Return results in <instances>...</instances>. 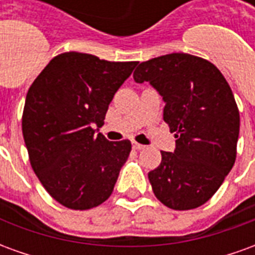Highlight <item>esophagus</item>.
<instances>
[{
    "instance_id": "obj_1",
    "label": "esophagus",
    "mask_w": 255,
    "mask_h": 255,
    "mask_svg": "<svg viewBox=\"0 0 255 255\" xmlns=\"http://www.w3.org/2000/svg\"><path fill=\"white\" fill-rule=\"evenodd\" d=\"M132 147H133V149H136V150H143L146 146H144V144L138 143V142H132Z\"/></svg>"
}]
</instances>
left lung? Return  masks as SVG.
I'll return each mask as SVG.
<instances>
[{
    "instance_id": "left-lung-1",
    "label": "left lung",
    "mask_w": 255,
    "mask_h": 255,
    "mask_svg": "<svg viewBox=\"0 0 255 255\" xmlns=\"http://www.w3.org/2000/svg\"><path fill=\"white\" fill-rule=\"evenodd\" d=\"M133 80L158 91L176 138L175 151H161V164L149 172L154 195L175 210L201 206L235 164L241 119L230 84L213 64L187 53L140 63Z\"/></svg>"
}]
</instances>
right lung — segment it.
<instances>
[{"label": "right lung", "mask_w": 255, "mask_h": 255, "mask_svg": "<svg viewBox=\"0 0 255 255\" xmlns=\"http://www.w3.org/2000/svg\"><path fill=\"white\" fill-rule=\"evenodd\" d=\"M136 64L63 53L28 89L21 128L31 166L65 208L87 210L111 197L131 142H111L94 127L104 126L113 95Z\"/></svg>", "instance_id": "right-lung-1"}]
</instances>
